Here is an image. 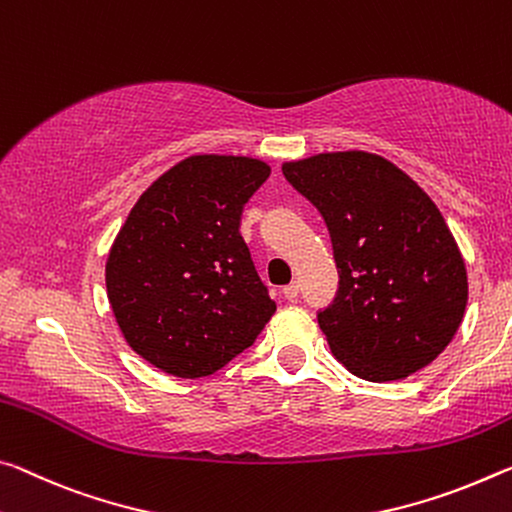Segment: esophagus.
<instances>
[{
  "label": "esophagus",
  "mask_w": 512,
  "mask_h": 512,
  "mask_svg": "<svg viewBox=\"0 0 512 512\" xmlns=\"http://www.w3.org/2000/svg\"><path fill=\"white\" fill-rule=\"evenodd\" d=\"M298 282H291V285H287L285 289H282V296H285L289 303H294V300L298 298Z\"/></svg>",
  "instance_id": "obj_1"
}]
</instances>
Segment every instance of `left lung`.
<instances>
[{"mask_svg": "<svg viewBox=\"0 0 512 512\" xmlns=\"http://www.w3.org/2000/svg\"><path fill=\"white\" fill-rule=\"evenodd\" d=\"M282 173L328 225L339 291L319 312L330 351L362 380L424 369L451 344L467 307V269L435 202L380 154L323 152Z\"/></svg>", "mask_w": 512, "mask_h": 512, "instance_id": "8db88e82", "label": "left lung"}]
</instances>
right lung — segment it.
<instances>
[{"label":"right lung","mask_w":512,"mask_h":512,"mask_svg":"<svg viewBox=\"0 0 512 512\" xmlns=\"http://www.w3.org/2000/svg\"><path fill=\"white\" fill-rule=\"evenodd\" d=\"M271 166L191 154L141 193L107 257V296L125 342L177 378H202L255 342L275 303L239 232Z\"/></svg>","instance_id":"1"}]
</instances>
